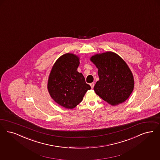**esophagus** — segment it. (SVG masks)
I'll use <instances>...</instances> for the list:
<instances>
[{"instance_id": "34e87169", "label": "esophagus", "mask_w": 160, "mask_h": 160, "mask_svg": "<svg viewBox=\"0 0 160 160\" xmlns=\"http://www.w3.org/2000/svg\"><path fill=\"white\" fill-rule=\"evenodd\" d=\"M90 86H91L92 89H93V88H94V86H95V84H94V83H90Z\"/></svg>"}]
</instances>
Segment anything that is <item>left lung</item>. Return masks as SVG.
<instances>
[{
	"instance_id": "left-lung-1",
	"label": "left lung",
	"mask_w": 160,
	"mask_h": 160,
	"mask_svg": "<svg viewBox=\"0 0 160 160\" xmlns=\"http://www.w3.org/2000/svg\"><path fill=\"white\" fill-rule=\"evenodd\" d=\"M90 61L98 68L99 80L93 88L96 94L112 105L127 100L133 90L134 78L122 58L107 52L92 56Z\"/></svg>"
}]
</instances>
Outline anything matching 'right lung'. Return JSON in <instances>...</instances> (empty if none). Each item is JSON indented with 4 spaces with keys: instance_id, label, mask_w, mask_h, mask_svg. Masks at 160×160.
<instances>
[{
    "instance_id": "obj_1",
    "label": "right lung",
    "mask_w": 160,
    "mask_h": 160,
    "mask_svg": "<svg viewBox=\"0 0 160 160\" xmlns=\"http://www.w3.org/2000/svg\"><path fill=\"white\" fill-rule=\"evenodd\" d=\"M79 64L77 55L65 53L57 60L49 76L48 89L50 95L58 104L66 108H75L91 89L83 74L77 71Z\"/></svg>"
}]
</instances>
